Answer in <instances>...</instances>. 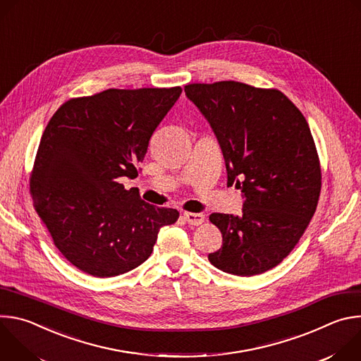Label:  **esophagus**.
I'll list each match as a JSON object with an SVG mask.
<instances>
[{
  "label": "esophagus",
  "instance_id": "esophagus-1",
  "mask_svg": "<svg viewBox=\"0 0 361 361\" xmlns=\"http://www.w3.org/2000/svg\"><path fill=\"white\" fill-rule=\"evenodd\" d=\"M183 219L191 226H200L204 223V216L200 213H184Z\"/></svg>",
  "mask_w": 361,
  "mask_h": 361
}]
</instances>
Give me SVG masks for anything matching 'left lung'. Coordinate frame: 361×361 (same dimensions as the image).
Returning <instances> with one entry per match:
<instances>
[{"label":"left lung","mask_w":361,"mask_h":361,"mask_svg":"<svg viewBox=\"0 0 361 361\" xmlns=\"http://www.w3.org/2000/svg\"><path fill=\"white\" fill-rule=\"evenodd\" d=\"M184 91L219 140L227 184L244 197L241 216H210L223 245L209 260L234 276L262 274L291 252L317 209L322 169L310 127L276 88L219 81Z\"/></svg>","instance_id":"8db88e82"}]
</instances>
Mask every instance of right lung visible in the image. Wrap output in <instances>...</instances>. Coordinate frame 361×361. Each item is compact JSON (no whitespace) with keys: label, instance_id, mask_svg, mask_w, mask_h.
Returning <instances> with one entry per match:
<instances>
[{"label":"right lung","instance_id":"add662e5","mask_svg":"<svg viewBox=\"0 0 361 361\" xmlns=\"http://www.w3.org/2000/svg\"><path fill=\"white\" fill-rule=\"evenodd\" d=\"M181 87L110 88L66 101L48 121L30 177L34 209L54 245L78 270L99 279L124 274L152 252L174 209L126 190L148 141Z\"/></svg>","mask_w":361,"mask_h":361}]
</instances>
